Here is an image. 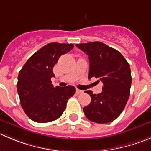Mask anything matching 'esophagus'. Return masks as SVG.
Segmentation results:
<instances>
[{"instance_id": "1", "label": "esophagus", "mask_w": 151, "mask_h": 151, "mask_svg": "<svg viewBox=\"0 0 151 151\" xmlns=\"http://www.w3.org/2000/svg\"><path fill=\"white\" fill-rule=\"evenodd\" d=\"M76 93H77V94H83V90H80V89H78V88H77V89H76Z\"/></svg>"}]
</instances>
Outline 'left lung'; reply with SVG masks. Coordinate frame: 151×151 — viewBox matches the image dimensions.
Wrapping results in <instances>:
<instances>
[{
    "mask_svg": "<svg viewBox=\"0 0 151 151\" xmlns=\"http://www.w3.org/2000/svg\"><path fill=\"white\" fill-rule=\"evenodd\" d=\"M89 60L88 79L95 77L104 86L102 92L91 96V103L83 108L91 122L106 124L115 120L124 109L129 97L132 77L129 63L122 53L101 42L76 45Z\"/></svg>",
    "mask_w": 151,
    "mask_h": 151,
    "instance_id": "1",
    "label": "left lung"
}]
</instances>
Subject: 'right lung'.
<instances>
[{
	"instance_id": "1",
	"label": "right lung",
	"mask_w": 151,
	"mask_h": 151,
	"mask_svg": "<svg viewBox=\"0 0 151 151\" xmlns=\"http://www.w3.org/2000/svg\"><path fill=\"white\" fill-rule=\"evenodd\" d=\"M73 47V44H47L32 55L19 71L17 90L21 105L33 122L47 123L59 118L68 100L75 94L73 86L53 87L50 80L59 58Z\"/></svg>"
}]
</instances>
